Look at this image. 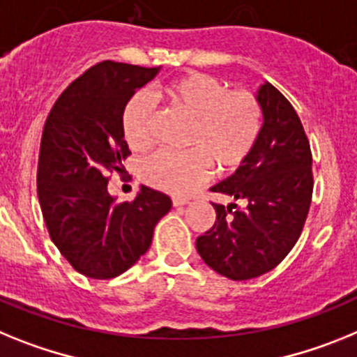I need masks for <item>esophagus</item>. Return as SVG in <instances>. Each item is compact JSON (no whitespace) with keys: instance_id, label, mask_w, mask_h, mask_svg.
Instances as JSON below:
<instances>
[{"instance_id":"1","label":"esophagus","mask_w":357,"mask_h":357,"mask_svg":"<svg viewBox=\"0 0 357 357\" xmlns=\"http://www.w3.org/2000/svg\"><path fill=\"white\" fill-rule=\"evenodd\" d=\"M172 204H174L176 208H181L185 204H188L187 197H172Z\"/></svg>"}]
</instances>
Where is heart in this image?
Instances as JSON below:
<instances>
[{"mask_svg": "<svg viewBox=\"0 0 357 357\" xmlns=\"http://www.w3.org/2000/svg\"><path fill=\"white\" fill-rule=\"evenodd\" d=\"M167 100L194 120L185 153H160L142 163L147 185L169 194L185 196L210 176V163L219 172H231L252 154L260 129L262 107L255 93L230 91L222 80L206 73H190L163 88ZM156 104L145 91L135 93L122 114L123 138L142 151L153 145Z\"/></svg>", "mask_w": 357, "mask_h": 357, "instance_id": "b5f03b06", "label": "heart"}]
</instances>
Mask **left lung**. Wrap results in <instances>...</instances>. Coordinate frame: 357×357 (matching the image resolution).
I'll list each match as a JSON object with an SVG mask.
<instances>
[{
	"label": "left lung",
	"mask_w": 357,
	"mask_h": 357,
	"mask_svg": "<svg viewBox=\"0 0 357 357\" xmlns=\"http://www.w3.org/2000/svg\"><path fill=\"white\" fill-rule=\"evenodd\" d=\"M259 140L235 174L210 190L243 201L212 203L215 222L197 237L201 259L230 280H250L277 268L298 241L312 197V154L298 114L264 82Z\"/></svg>",
	"instance_id": "left-lung-1"
}]
</instances>
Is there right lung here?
Listing matches in <instances>:
<instances>
[{
	"label": "right lung",
	"mask_w": 357,
	"mask_h": 357,
	"mask_svg": "<svg viewBox=\"0 0 357 357\" xmlns=\"http://www.w3.org/2000/svg\"><path fill=\"white\" fill-rule=\"evenodd\" d=\"M158 71L95 64L64 89L43 129L37 196L46 228L64 259L89 278L107 280L136 264L172 206L167 194L144 185L131 203L107 192L109 174L131 154L122 129L126 104Z\"/></svg>",
	"instance_id": "1"
}]
</instances>
